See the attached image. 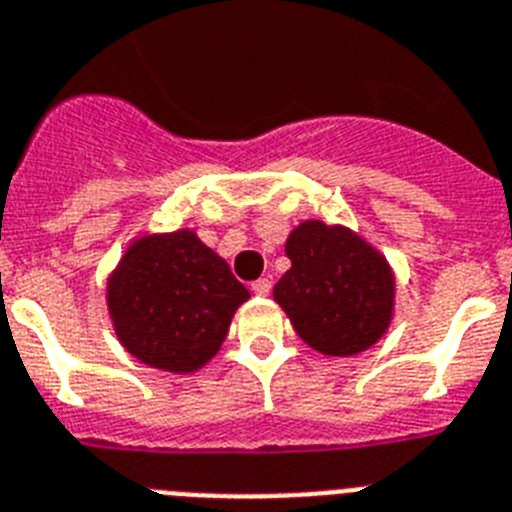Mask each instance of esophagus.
Wrapping results in <instances>:
<instances>
[{
  "label": "esophagus",
  "instance_id": "obj_1",
  "mask_svg": "<svg viewBox=\"0 0 512 512\" xmlns=\"http://www.w3.org/2000/svg\"><path fill=\"white\" fill-rule=\"evenodd\" d=\"M251 290H253V295H261V298H264V295H269V292H272V282H269V279H256V282H253L251 285Z\"/></svg>",
  "mask_w": 512,
  "mask_h": 512
}]
</instances>
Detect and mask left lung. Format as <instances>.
Here are the masks:
<instances>
[{
	"label": "left lung",
	"instance_id": "left-lung-1",
	"mask_svg": "<svg viewBox=\"0 0 512 512\" xmlns=\"http://www.w3.org/2000/svg\"><path fill=\"white\" fill-rule=\"evenodd\" d=\"M285 253L292 266L274 285V303L310 349L352 357L381 342L393 321L396 274L378 248L344 225L303 220Z\"/></svg>",
	"mask_w": 512,
	"mask_h": 512
}]
</instances>
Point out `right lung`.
<instances>
[{
    "instance_id": "obj_1",
    "label": "right lung",
    "mask_w": 512,
    "mask_h": 512,
    "mask_svg": "<svg viewBox=\"0 0 512 512\" xmlns=\"http://www.w3.org/2000/svg\"><path fill=\"white\" fill-rule=\"evenodd\" d=\"M251 292L191 227L131 240L108 274L106 305L121 347L147 368L202 370Z\"/></svg>"
}]
</instances>
